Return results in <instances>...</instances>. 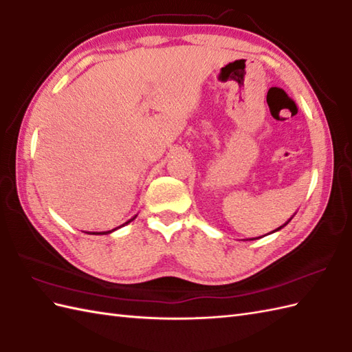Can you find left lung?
I'll return each instance as SVG.
<instances>
[{
  "instance_id": "left-lung-1",
  "label": "left lung",
  "mask_w": 352,
  "mask_h": 352,
  "mask_svg": "<svg viewBox=\"0 0 352 352\" xmlns=\"http://www.w3.org/2000/svg\"><path fill=\"white\" fill-rule=\"evenodd\" d=\"M291 219H292V217H291ZM291 219H289V220H288V222H287V223H283V225H282V226H280V228H277V230H274V231H273V232H276V231H279V230H282V228H283V226H287V225H288V223H289V222H291ZM258 239H259V236H258ZM249 240H255V239H249Z\"/></svg>"
}]
</instances>
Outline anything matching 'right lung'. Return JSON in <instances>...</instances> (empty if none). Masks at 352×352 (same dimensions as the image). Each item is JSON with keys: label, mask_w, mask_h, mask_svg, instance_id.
<instances>
[{"label": "right lung", "mask_w": 352, "mask_h": 352, "mask_svg": "<svg viewBox=\"0 0 352 352\" xmlns=\"http://www.w3.org/2000/svg\"><path fill=\"white\" fill-rule=\"evenodd\" d=\"M136 219V216L135 217H132V219H130V220H127V222L124 223V225H127V223H130V222H132V220H135ZM124 225H121V226H124ZM121 226H118V228H121ZM118 228H116V230H118ZM116 230H112V231H106V232H87V234H111V232H113V231H116Z\"/></svg>", "instance_id": "add662e5"}]
</instances>
